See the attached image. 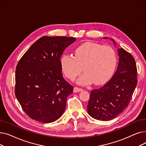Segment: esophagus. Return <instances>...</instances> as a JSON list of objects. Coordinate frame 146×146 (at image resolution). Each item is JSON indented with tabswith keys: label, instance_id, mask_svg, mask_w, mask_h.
<instances>
[{
	"label": "esophagus",
	"instance_id": "obj_1",
	"mask_svg": "<svg viewBox=\"0 0 146 146\" xmlns=\"http://www.w3.org/2000/svg\"><path fill=\"white\" fill-rule=\"evenodd\" d=\"M83 89H81V88H78V87H74V89H73V92H79L80 91H82Z\"/></svg>",
	"mask_w": 146,
	"mask_h": 146
}]
</instances>
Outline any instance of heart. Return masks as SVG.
Instances as JSON below:
<instances>
[{"mask_svg":"<svg viewBox=\"0 0 146 146\" xmlns=\"http://www.w3.org/2000/svg\"><path fill=\"white\" fill-rule=\"evenodd\" d=\"M117 60L115 52L110 46L95 42H85L74 50V57L64 55L60 60L61 70L67 78L74 79L85 72L78 82L88 85L93 82L102 85L108 81L115 70Z\"/></svg>","mask_w":146,"mask_h":146,"instance_id":"1","label":"heart"}]
</instances>
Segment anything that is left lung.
I'll return each instance as SVG.
<instances>
[{
	"instance_id": "1",
	"label": "left lung",
	"mask_w": 146,
	"mask_h": 146,
	"mask_svg": "<svg viewBox=\"0 0 146 146\" xmlns=\"http://www.w3.org/2000/svg\"><path fill=\"white\" fill-rule=\"evenodd\" d=\"M110 40L115 47L114 40ZM117 50L119 62L116 72L104 86L92 90L90 95L88 112L98 120L106 121L116 118L128 105L137 84L134 57L122 48Z\"/></svg>"
}]
</instances>
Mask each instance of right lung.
I'll use <instances>...</instances> for the list:
<instances>
[{
    "label": "right lung",
    "instance_id": "1",
    "mask_svg": "<svg viewBox=\"0 0 146 146\" xmlns=\"http://www.w3.org/2000/svg\"><path fill=\"white\" fill-rule=\"evenodd\" d=\"M74 37L44 36L35 41L18 62L15 95L33 119L50 123L63 114L73 87L63 78L60 58Z\"/></svg>",
    "mask_w": 146,
    "mask_h": 146
}]
</instances>
